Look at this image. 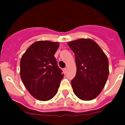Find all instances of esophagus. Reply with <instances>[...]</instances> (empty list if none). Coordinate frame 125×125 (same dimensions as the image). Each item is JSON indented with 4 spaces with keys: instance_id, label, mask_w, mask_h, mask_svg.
I'll list each match as a JSON object with an SVG mask.
<instances>
[{
    "instance_id": "esophagus-1",
    "label": "esophagus",
    "mask_w": 125,
    "mask_h": 125,
    "mask_svg": "<svg viewBox=\"0 0 125 125\" xmlns=\"http://www.w3.org/2000/svg\"><path fill=\"white\" fill-rule=\"evenodd\" d=\"M67 71H68V68H64V72H65V73H66V72H67Z\"/></svg>"
}]
</instances>
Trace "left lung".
Here are the masks:
<instances>
[{"instance_id": "left-lung-1", "label": "left lung", "mask_w": 125, "mask_h": 125, "mask_svg": "<svg viewBox=\"0 0 125 125\" xmlns=\"http://www.w3.org/2000/svg\"><path fill=\"white\" fill-rule=\"evenodd\" d=\"M75 54L77 73L71 80L73 91L82 100L96 98L109 75L107 56L98 44L90 39H79L68 43Z\"/></svg>"}]
</instances>
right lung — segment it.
Segmentation results:
<instances>
[{"mask_svg": "<svg viewBox=\"0 0 125 125\" xmlns=\"http://www.w3.org/2000/svg\"><path fill=\"white\" fill-rule=\"evenodd\" d=\"M59 46V42H36L21 58L20 74L22 82L37 100L47 101L54 97L63 77L54 57Z\"/></svg>", "mask_w": 125, "mask_h": 125, "instance_id": "right-lung-1", "label": "right lung"}]
</instances>
